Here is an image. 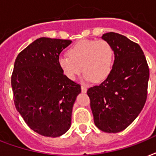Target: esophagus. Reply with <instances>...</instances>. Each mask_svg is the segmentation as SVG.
<instances>
[{"mask_svg":"<svg viewBox=\"0 0 156 156\" xmlns=\"http://www.w3.org/2000/svg\"><path fill=\"white\" fill-rule=\"evenodd\" d=\"M81 90H82V92H86V91H87V87L85 86H83V85H82V87H81Z\"/></svg>","mask_w":156,"mask_h":156,"instance_id":"34e87169","label":"esophagus"}]
</instances>
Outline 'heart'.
<instances>
[{
  "label": "heart",
  "mask_w": 156,
  "mask_h": 156,
  "mask_svg": "<svg viewBox=\"0 0 156 156\" xmlns=\"http://www.w3.org/2000/svg\"><path fill=\"white\" fill-rule=\"evenodd\" d=\"M68 56L59 58V66L71 81L75 80L82 69L86 81L98 83L105 80L114 63L112 47L104 39L78 41L68 51Z\"/></svg>",
  "instance_id": "1"
}]
</instances>
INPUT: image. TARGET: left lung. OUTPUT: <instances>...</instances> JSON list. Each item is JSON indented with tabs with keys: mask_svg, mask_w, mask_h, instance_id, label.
<instances>
[{
	"mask_svg": "<svg viewBox=\"0 0 156 156\" xmlns=\"http://www.w3.org/2000/svg\"><path fill=\"white\" fill-rule=\"evenodd\" d=\"M101 37L114 51V65L106 79L87 93L96 126L115 133L128 128L144 107L150 71L138 44L112 32Z\"/></svg>",
	"mask_w": 156,
	"mask_h": 156,
	"instance_id": "1",
	"label": "left lung"
}]
</instances>
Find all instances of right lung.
Masks as SVG:
<instances>
[{
  "mask_svg": "<svg viewBox=\"0 0 156 156\" xmlns=\"http://www.w3.org/2000/svg\"><path fill=\"white\" fill-rule=\"evenodd\" d=\"M72 41L40 37L18 55L11 76L16 110L31 129L56 137L71 125L80 84L68 79L59 66V54Z\"/></svg>",
  "mask_w": 156,
  "mask_h": 156,
  "instance_id": "1",
  "label": "right lung"
}]
</instances>
